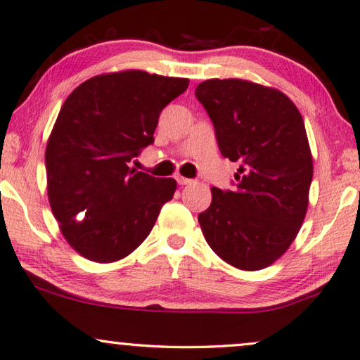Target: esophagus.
I'll return each instance as SVG.
<instances>
[{
    "instance_id": "1",
    "label": "esophagus",
    "mask_w": 360,
    "mask_h": 360,
    "mask_svg": "<svg viewBox=\"0 0 360 360\" xmlns=\"http://www.w3.org/2000/svg\"><path fill=\"white\" fill-rule=\"evenodd\" d=\"M175 180H176V184L181 185V186H184V185H191V184H193L191 179H186V176H181V175H176Z\"/></svg>"
}]
</instances>
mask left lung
Here are the masks:
<instances>
[{"mask_svg": "<svg viewBox=\"0 0 360 360\" xmlns=\"http://www.w3.org/2000/svg\"><path fill=\"white\" fill-rule=\"evenodd\" d=\"M194 96L223 158L239 164L233 190L212 188L198 217L204 238L234 268H266L290 247L308 209L313 158L303 117L281 91L250 81L209 79Z\"/></svg>", "mask_w": 360, "mask_h": 360, "instance_id": "1", "label": "left lung"}]
</instances>
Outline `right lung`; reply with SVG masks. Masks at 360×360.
Wrapping results in <instances>:
<instances>
[{"label": "right lung", "mask_w": 360, "mask_h": 360, "mask_svg": "<svg viewBox=\"0 0 360 360\" xmlns=\"http://www.w3.org/2000/svg\"><path fill=\"white\" fill-rule=\"evenodd\" d=\"M185 78L140 70L100 75L70 94L46 146L47 196L65 239L87 260H121L143 243L174 179L131 167L155 141L161 111Z\"/></svg>", "instance_id": "1"}]
</instances>
